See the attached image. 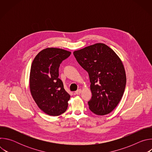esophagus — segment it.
Here are the masks:
<instances>
[{"label":"esophagus","mask_w":152,"mask_h":152,"mask_svg":"<svg viewBox=\"0 0 152 152\" xmlns=\"http://www.w3.org/2000/svg\"><path fill=\"white\" fill-rule=\"evenodd\" d=\"M82 92V90L81 89H79L78 90H77L76 92H75V94H77V95H79Z\"/></svg>","instance_id":"obj_1"}]
</instances>
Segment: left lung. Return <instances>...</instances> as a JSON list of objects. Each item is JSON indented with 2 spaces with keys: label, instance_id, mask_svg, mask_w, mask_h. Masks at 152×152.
<instances>
[{
  "label": "left lung",
  "instance_id": "1",
  "mask_svg": "<svg viewBox=\"0 0 152 152\" xmlns=\"http://www.w3.org/2000/svg\"><path fill=\"white\" fill-rule=\"evenodd\" d=\"M73 55L89 75L93 95L88 102L90 110L98 115L110 114L121 100L126 86V72L121 59L103 43L75 50Z\"/></svg>",
  "mask_w": 152,
  "mask_h": 152
}]
</instances>
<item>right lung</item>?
<instances>
[{
	"label": "right lung",
	"mask_w": 152,
	"mask_h": 152,
	"mask_svg": "<svg viewBox=\"0 0 152 152\" xmlns=\"http://www.w3.org/2000/svg\"><path fill=\"white\" fill-rule=\"evenodd\" d=\"M70 54L62 49L48 48L40 51L32 63L30 91L39 109L48 115L58 116L67 109L70 95L58 76L61 62Z\"/></svg>",
	"instance_id": "add662e5"
}]
</instances>
